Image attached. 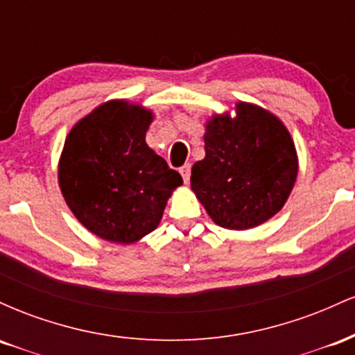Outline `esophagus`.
I'll return each mask as SVG.
<instances>
[{
  "label": "esophagus",
  "mask_w": 355,
  "mask_h": 355,
  "mask_svg": "<svg viewBox=\"0 0 355 355\" xmlns=\"http://www.w3.org/2000/svg\"><path fill=\"white\" fill-rule=\"evenodd\" d=\"M190 172H191V165L185 164L183 166H180V175L183 177V182H189L190 180Z\"/></svg>",
  "instance_id": "34e87169"
}]
</instances>
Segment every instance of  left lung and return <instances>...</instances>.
I'll return each instance as SVG.
<instances>
[{
    "instance_id": "left-lung-1",
    "label": "left lung",
    "mask_w": 355,
    "mask_h": 355,
    "mask_svg": "<svg viewBox=\"0 0 355 355\" xmlns=\"http://www.w3.org/2000/svg\"><path fill=\"white\" fill-rule=\"evenodd\" d=\"M237 116H215L205 158L191 168V190L215 223L232 230L260 225L284 207L297 178L291 135L274 115L239 103Z\"/></svg>"
}]
</instances>
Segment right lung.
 I'll return each mask as SVG.
<instances>
[{
  "mask_svg": "<svg viewBox=\"0 0 355 355\" xmlns=\"http://www.w3.org/2000/svg\"><path fill=\"white\" fill-rule=\"evenodd\" d=\"M152 113L125 101L101 105L64 141L60 187L89 232L130 243L157 229L180 173L145 144Z\"/></svg>",
  "mask_w": 355,
  "mask_h": 355,
  "instance_id": "1",
  "label": "right lung"
}]
</instances>
